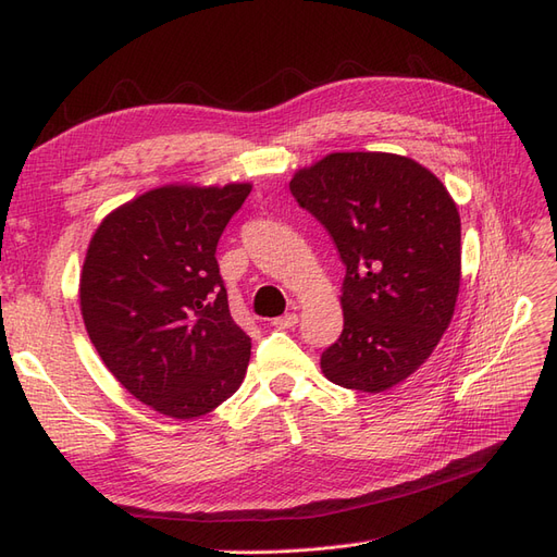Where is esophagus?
<instances>
[{"instance_id":"1","label":"esophagus","mask_w":557,"mask_h":557,"mask_svg":"<svg viewBox=\"0 0 557 557\" xmlns=\"http://www.w3.org/2000/svg\"><path fill=\"white\" fill-rule=\"evenodd\" d=\"M272 325L276 330H290L297 325V313H285V315H278L272 320Z\"/></svg>"}]
</instances>
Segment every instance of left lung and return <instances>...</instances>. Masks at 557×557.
Masks as SVG:
<instances>
[{
  "instance_id": "1",
  "label": "left lung",
  "mask_w": 557,
  "mask_h": 557,
  "mask_svg": "<svg viewBox=\"0 0 557 557\" xmlns=\"http://www.w3.org/2000/svg\"><path fill=\"white\" fill-rule=\"evenodd\" d=\"M290 193L346 264L344 332L320 358L342 387L383 393L409 379L448 330L460 290V213L423 164L395 153H330Z\"/></svg>"
}]
</instances>
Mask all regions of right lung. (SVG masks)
I'll return each mask as SVG.
<instances>
[{
    "mask_svg": "<svg viewBox=\"0 0 557 557\" xmlns=\"http://www.w3.org/2000/svg\"><path fill=\"white\" fill-rule=\"evenodd\" d=\"M250 183L162 185L111 211L81 272V313L109 372L150 409L193 420L237 393L250 336L215 246Z\"/></svg>",
    "mask_w": 557,
    "mask_h": 557,
    "instance_id": "1",
    "label": "right lung"
}]
</instances>
